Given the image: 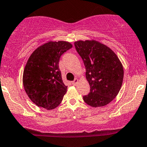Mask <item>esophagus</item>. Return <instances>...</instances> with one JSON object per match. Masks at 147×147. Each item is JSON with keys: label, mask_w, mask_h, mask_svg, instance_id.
<instances>
[{"label": "esophagus", "mask_w": 147, "mask_h": 147, "mask_svg": "<svg viewBox=\"0 0 147 147\" xmlns=\"http://www.w3.org/2000/svg\"><path fill=\"white\" fill-rule=\"evenodd\" d=\"M78 78H75V79H74V81L72 82V83H73L74 85H76L77 83H78Z\"/></svg>", "instance_id": "1"}]
</instances>
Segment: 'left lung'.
<instances>
[{"mask_svg": "<svg viewBox=\"0 0 147 147\" xmlns=\"http://www.w3.org/2000/svg\"><path fill=\"white\" fill-rule=\"evenodd\" d=\"M74 45L83 60L90 86L84 101L94 108L105 106L117 96L122 85V64L113 50L97 41L79 40Z\"/></svg>", "mask_w": 147, "mask_h": 147, "instance_id": "obj_1", "label": "left lung"}]
</instances>
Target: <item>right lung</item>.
<instances>
[{
	"instance_id": "obj_1",
	"label": "right lung",
	"mask_w": 147,
	"mask_h": 147,
	"mask_svg": "<svg viewBox=\"0 0 147 147\" xmlns=\"http://www.w3.org/2000/svg\"><path fill=\"white\" fill-rule=\"evenodd\" d=\"M72 48L68 42L50 41L34 51L28 60L23 74L24 90L30 99L47 110L57 108L67 92L59 69L64 53Z\"/></svg>"
}]
</instances>
